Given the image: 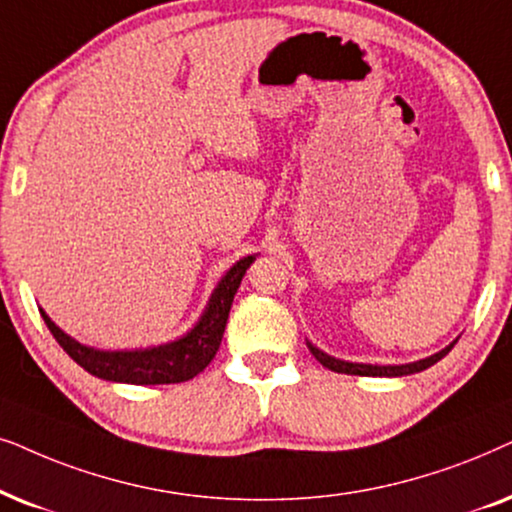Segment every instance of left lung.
Returning <instances> with one entry per match:
<instances>
[{
  "label": "left lung",
  "mask_w": 512,
  "mask_h": 512,
  "mask_svg": "<svg viewBox=\"0 0 512 512\" xmlns=\"http://www.w3.org/2000/svg\"><path fill=\"white\" fill-rule=\"evenodd\" d=\"M456 342H452L449 346H445V349L433 353V356H428L424 360H417V363H405V365H367V363H346V360H339V358H332L327 356V353H323L320 349H316L309 342V349L313 356H316V360L323 367H327V370L332 372H342V374H358V377H405V374H414V372H421L426 370V367H431L438 363V360H442L447 356L449 351H452V346Z\"/></svg>",
  "instance_id": "8db88e82"
}]
</instances>
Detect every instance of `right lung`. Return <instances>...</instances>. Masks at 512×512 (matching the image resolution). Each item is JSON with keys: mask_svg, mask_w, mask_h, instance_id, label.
Returning a JSON list of instances; mask_svg holds the SVG:
<instances>
[{"mask_svg": "<svg viewBox=\"0 0 512 512\" xmlns=\"http://www.w3.org/2000/svg\"><path fill=\"white\" fill-rule=\"evenodd\" d=\"M252 262H255V255L243 257L222 276V281L217 283L213 295H210V302L199 318V323L185 337L161 346H149V349L100 351L93 349V346H84L77 339L65 335L46 316L44 309L39 311H42V318L49 325L51 335L67 351V356L84 367L86 372H91L93 377L138 386L180 384V381L194 379L215 358L217 349H220L224 327H227L231 302H234L238 285H241L245 271H248Z\"/></svg>", "mask_w": 512, "mask_h": 512, "instance_id": "right-lung-1", "label": "right lung"}]
</instances>
